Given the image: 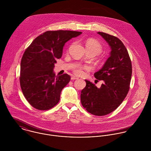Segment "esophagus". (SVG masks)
I'll return each mask as SVG.
<instances>
[{"instance_id": "obj_1", "label": "esophagus", "mask_w": 151, "mask_h": 151, "mask_svg": "<svg viewBox=\"0 0 151 151\" xmlns=\"http://www.w3.org/2000/svg\"><path fill=\"white\" fill-rule=\"evenodd\" d=\"M71 79L72 80H75V79H78V78L76 77V76H73L71 77Z\"/></svg>"}]
</instances>
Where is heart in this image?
Instances as JSON below:
<instances>
[{
    "label": "heart",
    "instance_id": "heart-1",
    "mask_svg": "<svg viewBox=\"0 0 151 151\" xmlns=\"http://www.w3.org/2000/svg\"><path fill=\"white\" fill-rule=\"evenodd\" d=\"M85 46L86 50L92 51L95 53V55L99 54L102 50V45L98 41L92 39H89L87 40L85 44ZM89 69V67L88 66H79L73 70V72L75 75L80 76L83 74L85 70Z\"/></svg>",
    "mask_w": 151,
    "mask_h": 151
}]
</instances>
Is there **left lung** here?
<instances>
[{
  "mask_svg": "<svg viewBox=\"0 0 151 151\" xmlns=\"http://www.w3.org/2000/svg\"><path fill=\"white\" fill-rule=\"evenodd\" d=\"M109 44V58L99 71L94 73L96 79L104 83L101 88L85 80L86 85L82 90L81 104L90 114L96 116L108 115L115 111L127 96L132 76V63L122 41L116 36L98 32Z\"/></svg>",
  "mask_w": 151,
  "mask_h": 151,
  "instance_id": "obj_1",
  "label": "left lung"
}]
</instances>
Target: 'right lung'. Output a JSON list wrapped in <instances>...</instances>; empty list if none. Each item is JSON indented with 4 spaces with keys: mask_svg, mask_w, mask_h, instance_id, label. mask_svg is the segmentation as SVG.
Returning <instances> with one entry per match:
<instances>
[{
    "mask_svg": "<svg viewBox=\"0 0 151 151\" xmlns=\"http://www.w3.org/2000/svg\"><path fill=\"white\" fill-rule=\"evenodd\" d=\"M81 33L46 31L36 37L24 51L20 63V84L25 98L33 108L49 110L59 102L61 91L70 76L66 73L56 76L55 63L62 57L65 43Z\"/></svg>",
    "mask_w": 151,
    "mask_h": 151,
    "instance_id": "right-lung-1",
    "label": "right lung"
}]
</instances>
